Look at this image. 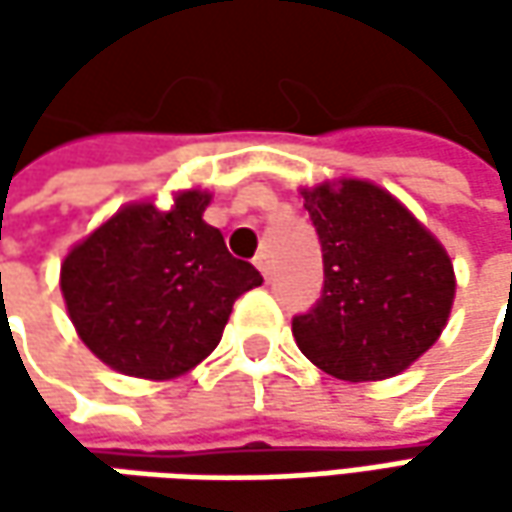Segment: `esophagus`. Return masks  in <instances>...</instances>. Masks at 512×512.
Masks as SVG:
<instances>
[{"label":"esophagus","mask_w":512,"mask_h":512,"mask_svg":"<svg viewBox=\"0 0 512 512\" xmlns=\"http://www.w3.org/2000/svg\"><path fill=\"white\" fill-rule=\"evenodd\" d=\"M253 265L262 270V276H265V279H270V259H267V253H259V256L253 259Z\"/></svg>","instance_id":"1"}]
</instances>
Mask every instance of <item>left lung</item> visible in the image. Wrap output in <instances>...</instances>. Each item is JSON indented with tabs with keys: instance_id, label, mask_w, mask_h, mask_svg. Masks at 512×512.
I'll use <instances>...</instances> for the list:
<instances>
[{
	"instance_id": "1",
	"label": "left lung",
	"mask_w": 512,
	"mask_h": 512,
	"mask_svg": "<svg viewBox=\"0 0 512 512\" xmlns=\"http://www.w3.org/2000/svg\"><path fill=\"white\" fill-rule=\"evenodd\" d=\"M325 285L293 316L299 350L344 382H379L416 362L447 325L456 279L444 247L387 190L344 179L305 190Z\"/></svg>"
}]
</instances>
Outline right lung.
Segmentation results:
<instances>
[{"mask_svg":"<svg viewBox=\"0 0 512 512\" xmlns=\"http://www.w3.org/2000/svg\"><path fill=\"white\" fill-rule=\"evenodd\" d=\"M210 196L187 190L170 210L128 205L62 265V293L82 342L119 373L173 379L207 359L233 302L262 285L202 219Z\"/></svg>","mask_w":512,"mask_h":512,"instance_id":"1","label":"right lung"}]
</instances>
